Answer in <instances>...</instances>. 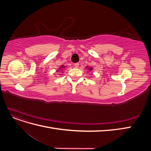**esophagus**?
Wrapping results in <instances>:
<instances>
[{"label":"esophagus","instance_id":"obj_1","mask_svg":"<svg viewBox=\"0 0 151 151\" xmlns=\"http://www.w3.org/2000/svg\"><path fill=\"white\" fill-rule=\"evenodd\" d=\"M79 65V63H75V64H74V67H75L76 68H78Z\"/></svg>","mask_w":151,"mask_h":151}]
</instances>
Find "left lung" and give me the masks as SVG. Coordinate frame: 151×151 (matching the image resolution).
<instances>
[{
  "mask_svg": "<svg viewBox=\"0 0 151 151\" xmlns=\"http://www.w3.org/2000/svg\"><path fill=\"white\" fill-rule=\"evenodd\" d=\"M87 67H86V68H87ZM88 69H89V70H93V68H92V67H89Z\"/></svg>",
  "mask_w": 151,
  "mask_h": 151,
  "instance_id": "left-lung-1",
  "label": "left lung"
}]
</instances>
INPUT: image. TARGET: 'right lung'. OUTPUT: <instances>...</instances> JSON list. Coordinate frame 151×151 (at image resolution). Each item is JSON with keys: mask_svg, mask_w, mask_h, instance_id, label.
<instances>
[{"mask_svg": "<svg viewBox=\"0 0 151 151\" xmlns=\"http://www.w3.org/2000/svg\"><path fill=\"white\" fill-rule=\"evenodd\" d=\"M65 68V67H64L63 65H62V66L60 67V70H61V71H62L63 68ZM58 70H59V69H58Z\"/></svg>", "mask_w": 151, "mask_h": 151, "instance_id": "1", "label": "right lung"}]
</instances>
